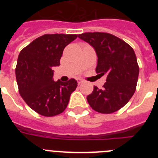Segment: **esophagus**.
I'll return each instance as SVG.
<instances>
[{"label": "esophagus", "instance_id": "obj_1", "mask_svg": "<svg viewBox=\"0 0 158 158\" xmlns=\"http://www.w3.org/2000/svg\"><path fill=\"white\" fill-rule=\"evenodd\" d=\"M84 82L83 80H81V79H78L77 80V84L78 85H81V84H82Z\"/></svg>", "mask_w": 158, "mask_h": 158}]
</instances>
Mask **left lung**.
<instances>
[{
  "instance_id": "obj_1",
  "label": "left lung",
  "mask_w": 158,
  "mask_h": 158,
  "mask_svg": "<svg viewBox=\"0 0 158 158\" xmlns=\"http://www.w3.org/2000/svg\"><path fill=\"white\" fill-rule=\"evenodd\" d=\"M78 37L94 47L98 57L96 73L107 75L103 89L94 86L93 93L87 96L89 105L103 114L118 111L136 90L139 67L133 48L105 32H85Z\"/></svg>"
}]
</instances>
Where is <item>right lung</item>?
Masks as SVG:
<instances>
[{
    "mask_svg": "<svg viewBox=\"0 0 158 158\" xmlns=\"http://www.w3.org/2000/svg\"><path fill=\"white\" fill-rule=\"evenodd\" d=\"M77 35L46 34L20 51L16 67L19 93L35 112L51 117L65 111L77 82L53 80L52 67L60 65L63 50Z\"/></svg>",
    "mask_w": 158,
    "mask_h": 158,
    "instance_id": "right-lung-1",
    "label": "right lung"
}]
</instances>
